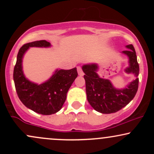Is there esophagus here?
<instances>
[{"label": "esophagus", "mask_w": 154, "mask_h": 154, "mask_svg": "<svg viewBox=\"0 0 154 154\" xmlns=\"http://www.w3.org/2000/svg\"><path fill=\"white\" fill-rule=\"evenodd\" d=\"M77 72H78V75L79 76H83V75H84V73H83L82 69H81L80 66H77Z\"/></svg>", "instance_id": "34e87169"}]
</instances>
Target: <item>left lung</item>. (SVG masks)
<instances>
[{"instance_id": "obj_1", "label": "left lung", "mask_w": 154, "mask_h": 154, "mask_svg": "<svg viewBox=\"0 0 154 154\" xmlns=\"http://www.w3.org/2000/svg\"><path fill=\"white\" fill-rule=\"evenodd\" d=\"M128 50L122 54L128 58L129 66L125 69L128 74H132L136 78L124 88H116L109 79L100 77L97 72V63H87L82 66L85 73L86 94L89 103L95 111L102 114H111L126 106L134 97L138 88L139 65L137 56L132 44L126 45Z\"/></svg>"}]
</instances>
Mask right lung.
Segmentation results:
<instances>
[{"instance_id":"add662e5","label":"right lung","mask_w":154,"mask_h":154,"mask_svg":"<svg viewBox=\"0 0 154 154\" xmlns=\"http://www.w3.org/2000/svg\"><path fill=\"white\" fill-rule=\"evenodd\" d=\"M50 48L46 40H39L24 44L19 49L14 69L16 91L22 103L35 112L51 115L58 112L63 106L66 93L77 77V68L65 70L57 69L48 80L41 84L32 82L24 75L22 61L29 48Z\"/></svg>"}]
</instances>
